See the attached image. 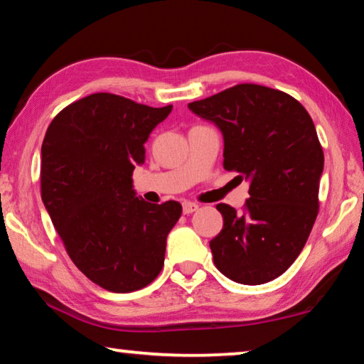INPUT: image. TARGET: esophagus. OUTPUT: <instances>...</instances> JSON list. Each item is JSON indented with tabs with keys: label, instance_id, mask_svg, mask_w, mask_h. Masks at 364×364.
<instances>
[{
	"label": "esophagus",
	"instance_id": "obj_1",
	"mask_svg": "<svg viewBox=\"0 0 364 364\" xmlns=\"http://www.w3.org/2000/svg\"><path fill=\"white\" fill-rule=\"evenodd\" d=\"M199 210V205L194 204V202H183V213L189 215Z\"/></svg>",
	"mask_w": 364,
	"mask_h": 364
}]
</instances>
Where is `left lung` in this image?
<instances>
[{"mask_svg":"<svg viewBox=\"0 0 364 364\" xmlns=\"http://www.w3.org/2000/svg\"><path fill=\"white\" fill-rule=\"evenodd\" d=\"M223 134V167L249 181L242 215L218 204L223 230L210 241L226 278L258 286L281 276L304 249L318 215L324 154L305 107L267 86L242 83L188 104Z\"/></svg>","mask_w":364,"mask_h":364,"instance_id":"1","label":"left lung"}]
</instances>
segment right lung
<instances>
[{"instance_id": "1", "label": "right lung", "mask_w": 364, "mask_h": 364, "mask_svg": "<svg viewBox=\"0 0 364 364\" xmlns=\"http://www.w3.org/2000/svg\"><path fill=\"white\" fill-rule=\"evenodd\" d=\"M173 106L96 93L67 106L41 146V199L75 267L110 292L157 278L181 204H149L133 189L144 143Z\"/></svg>"}]
</instances>
